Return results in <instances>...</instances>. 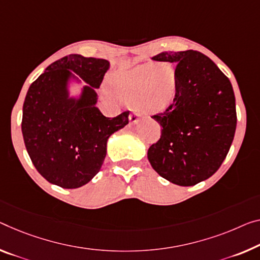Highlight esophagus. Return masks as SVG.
Instances as JSON below:
<instances>
[{"label":"esophagus","mask_w":260,"mask_h":260,"mask_svg":"<svg viewBox=\"0 0 260 260\" xmlns=\"http://www.w3.org/2000/svg\"><path fill=\"white\" fill-rule=\"evenodd\" d=\"M139 121V114L138 113H133L130 115V123L131 124H136V123H138Z\"/></svg>","instance_id":"obj_1"}]
</instances>
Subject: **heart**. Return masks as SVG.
<instances>
[{
	"label": "heart",
	"mask_w": 260,
	"mask_h": 260,
	"mask_svg": "<svg viewBox=\"0 0 260 260\" xmlns=\"http://www.w3.org/2000/svg\"><path fill=\"white\" fill-rule=\"evenodd\" d=\"M179 73L172 63H144L134 70L111 75L108 89L113 96L139 109L157 113L174 102Z\"/></svg>",
	"instance_id": "b5f03b06"
}]
</instances>
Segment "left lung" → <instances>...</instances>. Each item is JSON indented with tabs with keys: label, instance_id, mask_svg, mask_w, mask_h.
<instances>
[{
	"label": "left lung",
	"instance_id": "8db88e82",
	"mask_svg": "<svg viewBox=\"0 0 260 260\" xmlns=\"http://www.w3.org/2000/svg\"><path fill=\"white\" fill-rule=\"evenodd\" d=\"M152 59L175 65L179 86L174 102L152 116L162 129L147 158L166 180L194 186L219 169L234 141L237 115L233 86L199 51L161 52Z\"/></svg>",
	"mask_w": 260,
	"mask_h": 260
}]
</instances>
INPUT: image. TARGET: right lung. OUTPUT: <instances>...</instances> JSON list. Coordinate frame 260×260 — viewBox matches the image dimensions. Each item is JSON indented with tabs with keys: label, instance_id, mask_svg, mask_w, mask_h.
Listing matches in <instances>:
<instances>
[{
	"label": "right lung",
	"instance_id": "1",
	"mask_svg": "<svg viewBox=\"0 0 260 260\" xmlns=\"http://www.w3.org/2000/svg\"><path fill=\"white\" fill-rule=\"evenodd\" d=\"M110 63L106 59L66 55L52 62L31 83L23 105L22 134L31 161L47 181L79 188L101 170L107 142L129 123V111L106 117L95 89ZM77 74L87 85L71 98L68 82Z\"/></svg>",
	"mask_w": 260,
	"mask_h": 260
}]
</instances>
